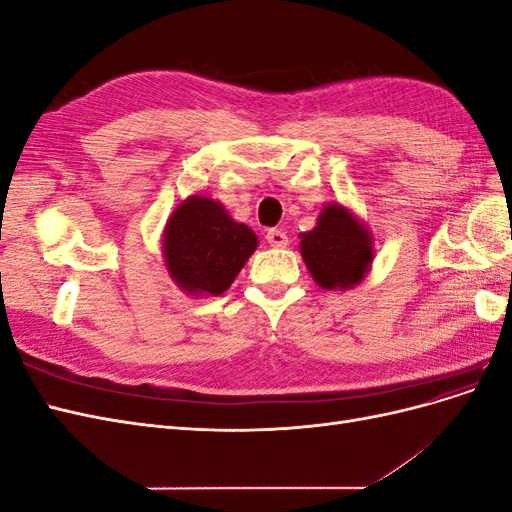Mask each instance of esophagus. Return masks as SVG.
<instances>
[{
    "label": "esophagus",
    "instance_id": "1",
    "mask_svg": "<svg viewBox=\"0 0 512 512\" xmlns=\"http://www.w3.org/2000/svg\"><path fill=\"white\" fill-rule=\"evenodd\" d=\"M267 241H269L273 247H286V245H288L286 230H282V228H271V230H267Z\"/></svg>",
    "mask_w": 512,
    "mask_h": 512
}]
</instances>
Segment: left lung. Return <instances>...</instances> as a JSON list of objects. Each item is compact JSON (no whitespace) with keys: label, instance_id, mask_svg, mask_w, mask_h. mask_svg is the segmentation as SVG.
Returning a JSON list of instances; mask_svg holds the SVG:
<instances>
[{"label":"left lung","instance_id":"obj_1","mask_svg":"<svg viewBox=\"0 0 512 512\" xmlns=\"http://www.w3.org/2000/svg\"><path fill=\"white\" fill-rule=\"evenodd\" d=\"M301 254L314 280L327 290L352 288L374 260L367 230L342 205L322 209L318 226L303 235Z\"/></svg>","mask_w":512,"mask_h":512}]
</instances>
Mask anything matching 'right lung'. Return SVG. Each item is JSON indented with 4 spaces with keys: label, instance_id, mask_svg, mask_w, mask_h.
<instances>
[{
    "label": "right lung",
    "instance_id": "add662e5",
    "mask_svg": "<svg viewBox=\"0 0 512 512\" xmlns=\"http://www.w3.org/2000/svg\"><path fill=\"white\" fill-rule=\"evenodd\" d=\"M256 243L252 228L232 220L220 203L192 196L166 224V267L185 292L222 294L235 282Z\"/></svg>",
    "mask_w": 512,
    "mask_h": 512
}]
</instances>
